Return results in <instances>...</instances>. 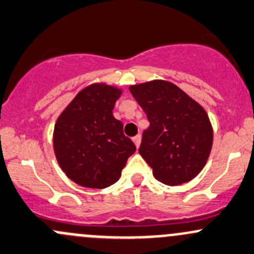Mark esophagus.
I'll return each instance as SVG.
<instances>
[{"label":"esophagus","instance_id":"34e87169","mask_svg":"<svg viewBox=\"0 0 254 254\" xmlns=\"http://www.w3.org/2000/svg\"><path fill=\"white\" fill-rule=\"evenodd\" d=\"M132 140H133V143L135 144V146H137V148H139V145H140V141H141V135L140 134L135 135V137L133 138Z\"/></svg>","mask_w":254,"mask_h":254}]
</instances>
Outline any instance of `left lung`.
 I'll list each match as a JSON object with an SVG mask.
<instances>
[{
  "mask_svg": "<svg viewBox=\"0 0 254 254\" xmlns=\"http://www.w3.org/2000/svg\"><path fill=\"white\" fill-rule=\"evenodd\" d=\"M129 91L148 116L139 154L157 181L181 185L192 181L207 163L213 127L206 110L166 80L132 84Z\"/></svg>",
  "mask_w": 254,
  "mask_h": 254,
  "instance_id": "obj_1",
  "label": "left lung"
}]
</instances>
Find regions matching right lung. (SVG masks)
Here are the masks:
<instances>
[{
  "label": "right lung",
  "mask_w": 254,
  "mask_h": 254,
  "mask_svg": "<svg viewBox=\"0 0 254 254\" xmlns=\"http://www.w3.org/2000/svg\"><path fill=\"white\" fill-rule=\"evenodd\" d=\"M124 91L95 82L81 89L57 119L53 150L65 176L83 188L105 189L116 183L134 154L135 145L124 134L113 115Z\"/></svg>",
  "instance_id": "obj_1"
}]
</instances>
